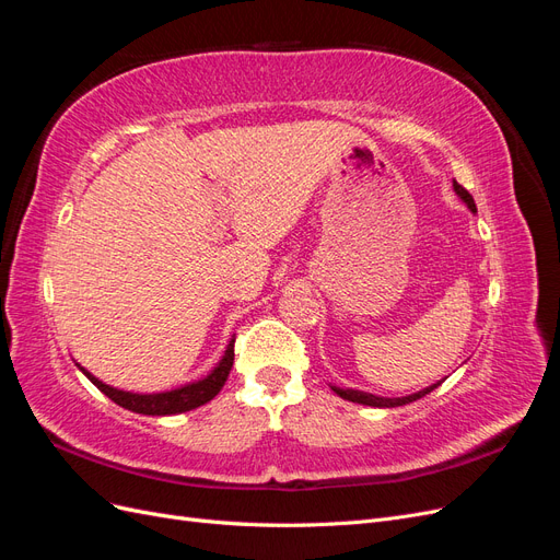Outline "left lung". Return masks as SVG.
Here are the masks:
<instances>
[{"instance_id": "8db88e82", "label": "left lung", "mask_w": 560, "mask_h": 560, "mask_svg": "<svg viewBox=\"0 0 560 560\" xmlns=\"http://www.w3.org/2000/svg\"><path fill=\"white\" fill-rule=\"evenodd\" d=\"M453 189H455V194L460 196L463 200H465V206L471 210V212H477V206H474V198L469 196V191L465 189V186H460L457 184L455 179H453ZM442 385V381L439 383H434V385H430V387H425V389H420V393H413V395H406V397H378V395H371V393H362V389H352V387H336V385H331V389L334 393L338 395V397H343V399H348V401H354V404H364V406H378V409H395V406H404V404H411V401H416V399H420V397H425V395H430L434 387H439Z\"/></svg>"}]
</instances>
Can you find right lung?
<instances>
[{
	"instance_id": "1",
	"label": "right lung",
	"mask_w": 560,
	"mask_h": 560,
	"mask_svg": "<svg viewBox=\"0 0 560 560\" xmlns=\"http://www.w3.org/2000/svg\"><path fill=\"white\" fill-rule=\"evenodd\" d=\"M233 343H235V338H231L226 350H224V358L219 360V364L210 371L206 378L186 383L175 389H167V393H154V395H140V393H126V389H116L103 381H97L91 371H86L83 366H79V369L89 376V381L100 389V393H105L112 401L124 406V409H128L132 413L175 416V413L191 411V409H198V406H202V404H208L219 393V389L224 387V383L229 378V371L233 366Z\"/></svg>"
}]
</instances>
